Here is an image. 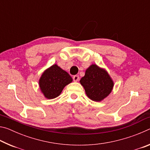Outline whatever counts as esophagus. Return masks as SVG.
I'll return each instance as SVG.
<instances>
[{
	"label": "esophagus",
	"instance_id": "esophagus-1",
	"mask_svg": "<svg viewBox=\"0 0 150 150\" xmlns=\"http://www.w3.org/2000/svg\"><path fill=\"white\" fill-rule=\"evenodd\" d=\"M73 81L77 82V81L79 80V75H74V76H73Z\"/></svg>",
	"mask_w": 150,
	"mask_h": 150
}]
</instances>
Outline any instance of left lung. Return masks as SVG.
I'll return each instance as SVG.
<instances>
[{"mask_svg":"<svg viewBox=\"0 0 150 150\" xmlns=\"http://www.w3.org/2000/svg\"><path fill=\"white\" fill-rule=\"evenodd\" d=\"M80 83L88 97L96 102L108 96L114 87V82L108 72L95 64H92L86 70Z\"/></svg>","mask_w":150,"mask_h":150,"instance_id":"left-lung-1","label":"left lung"}]
</instances>
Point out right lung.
Wrapping results in <instances>:
<instances>
[{"label": "right lung", "mask_w": 150, "mask_h": 150, "mask_svg": "<svg viewBox=\"0 0 150 150\" xmlns=\"http://www.w3.org/2000/svg\"><path fill=\"white\" fill-rule=\"evenodd\" d=\"M72 81L69 73L54 64L42 73L39 80V85L45 97L52 99L57 97L63 88Z\"/></svg>", "instance_id": "obj_1"}]
</instances>
